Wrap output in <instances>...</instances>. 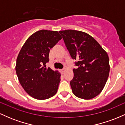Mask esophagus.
Returning <instances> with one entry per match:
<instances>
[{"instance_id": "34e87169", "label": "esophagus", "mask_w": 125, "mask_h": 125, "mask_svg": "<svg viewBox=\"0 0 125 125\" xmlns=\"http://www.w3.org/2000/svg\"><path fill=\"white\" fill-rule=\"evenodd\" d=\"M61 72H62V73L63 74L64 73V72H65V69H62Z\"/></svg>"}]
</instances>
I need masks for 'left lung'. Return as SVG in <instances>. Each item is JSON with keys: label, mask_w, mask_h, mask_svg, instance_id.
I'll list each match as a JSON object with an SVG mask.
<instances>
[{"label": "left lung", "mask_w": 125, "mask_h": 125, "mask_svg": "<svg viewBox=\"0 0 125 125\" xmlns=\"http://www.w3.org/2000/svg\"><path fill=\"white\" fill-rule=\"evenodd\" d=\"M77 69H73V78L70 82L76 96L91 99L104 88L110 71L106 52L91 36L83 31L66 30L59 31Z\"/></svg>", "instance_id": "left-lung-1"}]
</instances>
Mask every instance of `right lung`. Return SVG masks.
<instances>
[{
    "mask_svg": "<svg viewBox=\"0 0 125 125\" xmlns=\"http://www.w3.org/2000/svg\"><path fill=\"white\" fill-rule=\"evenodd\" d=\"M62 39L58 31L41 30L25 42L16 60V72L20 83L30 96L39 100L53 96L57 93L61 74L47 68L49 54Z\"/></svg>",
    "mask_w": 125,
    "mask_h": 125,
    "instance_id": "add662e5",
    "label": "right lung"
}]
</instances>
